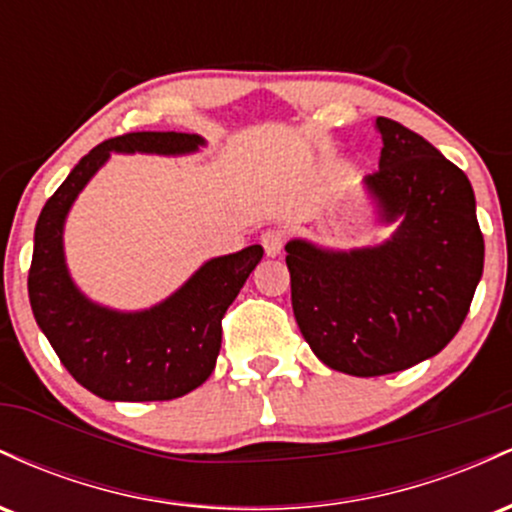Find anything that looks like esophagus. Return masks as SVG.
I'll use <instances>...</instances> for the list:
<instances>
[{
	"label": "esophagus",
	"instance_id": "obj_1",
	"mask_svg": "<svg viewBox=\"0 0 512 512\" xmlns=\"http://www.w3.org/2000/svg\"><path fill=\"white\" fill-rule=\"evenodd\" d=\"M262 248L267 252V257H279L281 250H284V233L276 231V228H269V231L262 233Z\"/></svg>",
	"mask_w": 512,
	"mask_h": 512
}]
</instances>
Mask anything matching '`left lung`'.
<instances>
[{"mask_svg": "<svg viewBox=\"0 0 512 512\" xmlns=\"http://www.w3.org/2000/svg\"><path fill=\"white\" fill-rule=\"evenodd\" d=\"M380 168L363 187L397 231L373 248L286 243L291 305L325 366L356 378L397 373L443 351L484 272V236L467 175L387 117Z\"/></svg>", "mask_w": 512, "mask_h": 512, "instance_id": "1", "label": "left lung"}]
</instances>
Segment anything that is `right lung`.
<instances>
[{
	"label": "right lung",
	"instance_id": "add662e5",
	"mask_svg": "<svg viewBox=\"0 0 512 512\" xmlns=\"http://www.w3.org/2000/svg\"><path fill=\"white\" fill-rule=\"evenodd\" d=\"M204 139L185 132H129L105 139L76 163L35 223L28 298L35 322L79 385L108 402H166L209 378L221 349V320L262 260V245L204 262L173 296L139 313L93 303L64 262V221L110 154H195Z\"/></svg>",
	"mask_w": 512,
	"mask_h": 512
}]
</instances>
